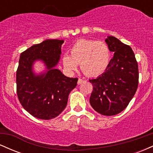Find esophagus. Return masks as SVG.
Segmentation results:
<instances>
[{
    "instance_id": "esophagus-1",
    "label": "esophagus",
    "mask_w": 153,
    "mask_h": 153,
    "mask_svg": "<svg viewBox=\"0 0 153 153\" xmlns=\"http://www.w3.org/2000/svg\"><path fill=\"white\" fill-rule=\"evenodd\" d=\"M84 81H85V80H83L82 79L79 78L78 80V85H80V84H82V82H84Z\"/></svg>"
}]
</instances>
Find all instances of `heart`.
<instances>
[{
  "mask_svg": "<svg viewBox=\"0 0 153 153\" xmlns=\"http://www.w3.org/2000/svg\"><path fill=\"white\" fill-rule=\"evenodd\" d=\"M111 58L109 47L103 41L80 39L72 45L71 55L62 57L64 68L70 73L80 70L88 77L99 76L108 68Z\"/></svg>",
  "mask_w": 153,
  "mask_h": 153,
  "instance_id": "obj_1",
  "label": "heart"
}]
</instances>
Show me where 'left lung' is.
I'll list each match as a JSON object with an SVG mask.
<instances>
[{
  "mask_svg": "<svg viewBox=\"0 0 153 153\" xmlns=\"http://www.w3.org/2000/svg\"><path fill=\"white\" fill-rule=\"evenodd\" d=\"M105 41L114 57L102 75L89 80L93 85L90 103L101 114L113 116L122 111L136 93L138 64L129 45L111 36Z\"/></svg>",
  "mask_w": 153,
  "mask_h": 153,
  "instance_id": "8db88e82",
  "label": "left lung"
}]
</instances>
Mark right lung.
Segmentation results:
<instances>
[{
	"label": "right lung",
	"mask_w": 153,
	"mask_h": 153,
	"mask_svg": "<svg viewBox=\"0 0 153 153\" xmlns=\"http://www.w3.org/2000/svg\"><path fill=\"white\" fill-rule=\"evenodd\" d=\"M63 40L47 39L23 52L16 71V92L23 108L40 119H52L65 109L78 78L66 77L54 67L59 62ZM41 59L48 71L35 75L32 65Z\"/></svg>",
	"instance_id": "1"
}]
</instances>
